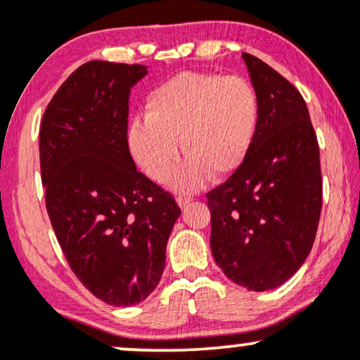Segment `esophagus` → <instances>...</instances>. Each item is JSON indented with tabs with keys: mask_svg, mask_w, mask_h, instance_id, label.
<instances>
[{
	"mask_svg": "<svg viewBox=\"0 0 360 360\" xmlns=\"http://www.w3.org/2000/svg\"><path fill=\"white\" fill-rule=\"evenodd\" d=\"M176 201H177V205L181 206V208H184L186 205L191 203L193 198H191V196H177V198H176Z\"/></svg>",
	"mask_w": 360,
	"mask_h": 360,
	"instance_id": "esophagus-1",
	"label": "esophagus"
}]
</instances>
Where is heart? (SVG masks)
Segmentation results:
<instances>
[{
    "label": "heart",
    "mask_w": 360,
    "mask_h": 360,
    "mask_svg": "<svg viewBox=\"0 0 360 360\" xmlns=\"http://www.w3.org/2000/svg\"><path fill=\"white\" fill-rule=\"evenodd\" d=\"M146 118L131 120L127 139L143 172L177 193H193L212 177L233 174L245 162L259 127V100L243 77L181 72L147 94Z\"/></svg>",
    "instance_id": "heart-1"
}]
</instances>
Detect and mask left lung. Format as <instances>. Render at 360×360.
<instances>
[{
  "label": "left lung",
  "instance_id": "1",
  "mask_svg": "<svg viewBox=\"0 0 360 360\" xmlns=\"http://www.w3.org/2000/svg\"><path fill=\"white\" fill-rule=\"evenodd\" d=\"M259 100L250 154L208 193L212 254L249 291L284 284L303 266L321 212L320 148L300 91L271 65L242 53Z\"/></svg>",
  "mask_w": 360,
  "mask_h": 360
}]
</instances>
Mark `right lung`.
Listing matches in <instances>:
<instances>
[{"label":"right lung","instance_id":"add662e5","mask_svg":"<svg viewBox=\"0 0 360 360\" xmlns=\"http://www.w3.org/2000/svg\"><path fill=\"white\" fill-rule=\"evenodd\" d=\"M140 64L91 60L65 79L40 125L45 203L60 249L96 298L131 307L154 291L181 210L128 150L130 89Z\"/></svg>","mask_w":360,"mask_h":360}]
</instances>
